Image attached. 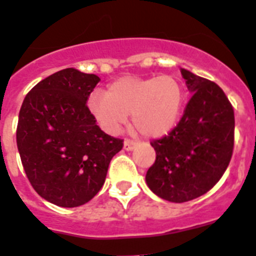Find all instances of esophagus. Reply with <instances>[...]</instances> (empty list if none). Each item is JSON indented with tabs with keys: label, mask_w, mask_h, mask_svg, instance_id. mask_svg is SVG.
Instances as JSON below:
<instances>
[{
	"label": "esophagus",
	"mask_w": 256,
	"mask_h": 256,
	"mask_svg": "<svg viewBox=\"0 0 256 256\" xmlns=\"http://www.w3.org/2000/svg\"><path fill=\"white\" fill-rule=\"evenodd\" d=\"M135 146H136V143H135L134 140H130V139H124V148L126 150V151H132V150L135 148Z\"/></svg>",
	"instance_id": "esophagus-1"
}]
</instances>
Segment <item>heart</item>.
<instances>
[{
    "label": "heart",
    "mask_w": 256,
    "mask_h": 256,
    "mask_svg": "<svg viewBox=\"0 0 256 256\" xmlns=\"http://www.w3.org/2000/svg\"><path fill=\"white\" fill-rule=\"evenodd\" d=\"M184 88L171 74L139 78L126 76L109 85L108 92L92 93L88 109L106 132H117L132 114L140 134L160 138L178 124L184 105Z\"/></svg>",
    "instance_id": "obj_1"
}]
</instances>
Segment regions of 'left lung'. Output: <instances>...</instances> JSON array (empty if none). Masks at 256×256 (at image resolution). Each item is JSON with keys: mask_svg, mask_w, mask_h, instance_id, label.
I'll use <instances>...</instances> for the list:
<instances>
[{"mask_svg": "<svg viewBox=\"0 0 256 256\" xmlns=\"http://www.w3.org/2000/svg\"><path fill=\"white\" fill-rule=\"evenodd\" d=\"M192 97L171 132L151 142L156 152L146 182L156 196L186 202L210 190L225 174L234 148V110L216 82L182 68Z\"/></svg>", "mask_w": 256, "mask_h": 256, "instance_id": "8db88e82", "label": "left lung"}]
</instances>
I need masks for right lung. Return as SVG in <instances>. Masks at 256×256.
Wrapping results in <instances>:
<instances>
[{"instance_id": "obj_1", "label": "right lung", "mask_w": 256, "mask_h": 256, "mask_svg": "<svg viewBox=\"0 0 256 256\" xmlns=\"http://www.w3.org/2000/svg\"><path fill=\"white\" fill-rule=\"evenodd\" d=\"M100 78L74 68L51 74L27 93L16 146L39 196L62 208L84 205L102 188L124 140L105 134L86 106Z\"/></svg>"}]
</instances>
